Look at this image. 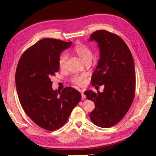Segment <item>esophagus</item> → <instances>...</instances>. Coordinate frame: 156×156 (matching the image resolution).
<instances>
[{
	"mask_svg": "<svg viewBox=\"0 0 156 156\" xmlns=\"http://www.w3.org/2000/svg\"><path fill=\"white\" fill-rule=\"evenodd\" d=\"M81 97H82V99H85V98H86V95L84 94V93H83V92H81Z\"/></svg>",
	"mask_w": 156,
	"mask_h": 156,
	"instance_id": "1",
	"label": "esophagus"
}]
</instances>
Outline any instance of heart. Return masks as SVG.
Returning a JSON list of instances; mask_svg holds the SVG:
<instances>
[{"label": "heart", "instance_id": "heart-1", "mask_svg": "<svg viewBox=\"0 0 156 156\" xmlns=\"http://www.w3.org/2000/svg\"><path fill=\"white\" fill-rule=\"evenodd\" d=\"M73 52L76 54L80 57V59L84 62L88 61L90 62L93 57V53L91 49L83 44H79L75 46L73 48ZM67 59L68 56L66 54H64L61 55L59 59V66L61 69L65 68ZM86 77L85 75H74L71 78V81L78 86H83L86 82Z\"/></svg>", "mask_w": 156, "mask_h": 156}]
</instances>
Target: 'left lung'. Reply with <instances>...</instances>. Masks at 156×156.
<instances>
[{
    "label": "left lung",
    "instance_id": "left-lung-1",
    "mask_svg": "<svg viewBox=\"0 0 156 156\" xmlns=\"http://www.w3.org/2000/svg\"><path fill=\"white\" fill-rule=\"evenodd\" d=\"M89 41H96L100 57L92 76V86L104 85L103 92L87 90L85 95L95 108L90 113L94 125L109 128L119 122L129 110L135 92V65L126 43L117 35L97 30Z\"/></svg>",
    "mask_w": 156,
    "mask_h": 156
}]
</instances>
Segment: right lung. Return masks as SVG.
Segmentation results:
<instances>
[{
  "instance_id": "add662e5",
  "label": "right lung",
  "mask_w": 156,
  "mask_h": 156,
  "mask_svg": "<svg viewBox=\"0 0 156 156\" xmlns=\"http://www.w3.org/2000/svg\"><path fill=\"white\" fill-rule=\"evenodd\" d=\"M71 44L40 40L24 51L16 68V90L23 110L35 124L48 131L62 127L81 98L72 87L62 91L52 88L51 78L59 71L60 54Z\"/></svg>"
}]
</instances>
